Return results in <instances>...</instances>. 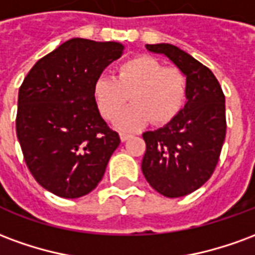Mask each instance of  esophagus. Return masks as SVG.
<instances>
[{
	"label": "esophagus",
	"mask_w": 255,
	"mask_h": 255,
	"mask_svg": "<svg viewBox=\"0 0 255 255\" xmlns=\"http://www.w3.org/2000/svg\"><path fill=\"white\" fill-rule=\"evenodd\" d=\"M131 136H132V135H129V133H124V132L120 133V139H122V142H126V140H128Z\"/></svg>",
	"instance_id": "34e87169"
}]
</instances>
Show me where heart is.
Segmentation results:
<instances>
[{
    "label": "heart",
    "instance_id": "obj_1",
    "mask_svg": "<svg viewBox=\"0 0 255 255\" xmlns=\"http://www.w3.org/2000/svg\"><path fill=\"white\" fill-rule=\"evenodd\" d=\"M131 95L133 105L120 112ZM93 95L98 111L106 120H115L120 131H133L153 120L166 124L179 115L187 97V80L177 68L165 67L151 56H138L122 63L116 78L95 80Z\"/></svg>",
    "mask_w": 255,
    "mask_h": 255
}]
</instances>
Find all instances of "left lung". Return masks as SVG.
Here are the masks:
<instances>
[{
    "label": "left lung",
    "mask_w": 255,
    "mask_h": 255,
    "mask_svg": "<svg viewBox=\"0 0 255 255\" xmlns=\"http://www.w3.org/2000/svg\"><path fill=\"white\" fill-rule=\"evenodd\" d=\"M176 65L187 80L186 104L173 120L143 133L142 172L155 191L184 197L208 182L225 139V97L213 72L171 43L146 45Z\"/></svg>",
    "instance_id": "8db88e82"
}]
</instances>
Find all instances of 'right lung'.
<instances>
[{
  "mask_svg": "<svg viewBox=\"0 0 255 255\" xmlns=\"http://www.w3.org/2000/svg\"><path fill=\"white\" fill-rule=\"evenodd\" d=\"M124 45L72 38L31 68L19 90L16 133L35 180L61 198H80L105 173L120 136L108 127L93 87Z\"/></svg>",
  "mask_w": 255,
  "mask_h": 255,
  "instance_id": "right-lung-1",
  "label": "right lung"
}]
</instances>
